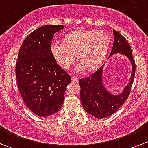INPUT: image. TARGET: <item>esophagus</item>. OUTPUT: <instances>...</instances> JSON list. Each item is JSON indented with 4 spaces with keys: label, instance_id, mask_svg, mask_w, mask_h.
Here are the masks:
<instances>
[{
    "label": "esophagus",
    "instance_id": "obj_1",
    "mask_svg": "<svg viewBox=\"0 0 148 148\" xmlns=\"http://www.w3.org/2000/svg\"><path fill=\"white\" fill-rule=\"evenodd\" d=\"M71 81L74 82H79V79L76 77H71Z\"/></svg>",
    "mask_w": 148,
    "mask_h": 148
}]
</instances>
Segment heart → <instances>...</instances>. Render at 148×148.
Listing matches in <instances>:
<instances>
[{"label":"heart","instance_id":"b5f03b06","mask_svg":"<svg viewBox=\"0 0 148 148\" xmlns=\"http://www.w3.org/2000/svg\"><path fill=\"white\" fill-rule=\"evenodd\" d=\"M63 44L53 42L51 52L62 67L69 69L75 60L79 63L76 67L77 72L86 69L94 71L99 68L105 59L110 48V38L102 31L78 30L65 34Z\"/></svg>","mask_w":148,"mask_h":148}]
</instances>
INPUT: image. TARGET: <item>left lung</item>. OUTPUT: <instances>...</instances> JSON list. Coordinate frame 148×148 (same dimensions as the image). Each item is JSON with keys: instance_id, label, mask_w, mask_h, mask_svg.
Returning a JSON list of instances; mask_svg holds the SVG:
<instances>
[{"instance_id": "obj_1", "label": "left lung", "mask_w": 148, "mask_h": 148, "mask_svg": "<svg viewBox=\"0 0 148 148\" xmlns=\"http://www.w3.org/2000/svg\"><path fill=\"white\" fill-rule=\"evenodd\" d=\"M114 44L109 58L117 53L126 56L132 64V73L129 83L119 94H112L104 86L102 82L103 69L99 67L93 74L79 80L80 98L85 111L98 119L105 118L114 114L127 99L130 93L135 72V62L131 47L119 32L113 30Z\"/></svg>"}]
</instances>
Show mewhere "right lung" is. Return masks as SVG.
<instances>
[{
  "mask_svg": "<svg viewBox=\"0 0 148 148\" xmlns=\"http://www.w3.org/2000/svg\"><path fill=\"white\" fill-rule=\"evenodd\" d=\"M62 25H45L31 32L19 50L16 75L19 92L31 111L40 117L62 107L71 77L56 63L51 49L54 34Z\"/></svg>",
  "mask_w": 148,
  "mask_h": 148,
  "instance_id": "obj_1",
  "label": "right lung"
}]
</instances>
